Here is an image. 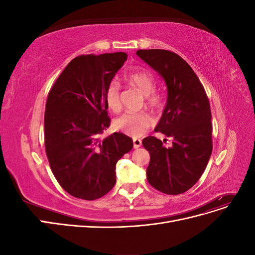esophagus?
Masks as SVG:
<instances>
[{
  "mask_svg": "<svg viewBox=\"0 0 255 255\" xmlns=\"http://www.w3.org/2000/svg\"><path fill=\"white\" fill-rule=\"evenodd\" d=\"M133 144H134V148L135 149L139 148V146L141 145V140L138 139V138H134V139H133Z\"/></svg>",
  "mask_w": 255,
  "mask_h": 255,
  "instance_id": "1",
  "label": "esophagus"
}]
</instances>
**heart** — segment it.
Here are the masks:
<instances>
[{"mask_svg":"<svg viewBox=\"0 0 255 255\" xmlns=\"http://www.w3.org/2000/svg\"><path fill=\"white\" fill-rule=\"evenodd\" d=\"M128 81L142 96L145 97V104L152 110H160L163 100L154 92L155 81L153 75L144 69H138L128 75ZM105 101L109 109L117 113L121 109L119 83L112 81L105 89ZM153 118L146 113H126L115 120L114 126L120 132L132 137H140L153 125Z\"/></svg>","mask_w":255,"mask_h":255,"instance_id":"1","label":"heart"}]
</instances>
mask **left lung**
I'll list each match as a JSON object with an SVG mask.
<instances>
[{"label": "left lung", "mask_w": 255, "mask_h": 255, "mask_svg": "<svg viewBox=\"0 0 255 255\" xmlns=\"http://www.w3.org/2000/svg\"><path fill=\"white\" fill-rule=\"evenodd\" d=\"M136 54L166 84L167 103L154 130L172 138L171 146L153 136L143 138L150 153L146 179L164 194H183L201 177L212 155L210 102L194 70L177 54L158 49Z\"/></svg>", "instance_id": "8db88e82"}]
</instances>
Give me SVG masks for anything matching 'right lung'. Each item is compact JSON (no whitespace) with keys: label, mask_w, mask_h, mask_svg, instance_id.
I'll return each instance as SVG.
<instances>
[{"label":"right lung","mask_w":255,"mask_h":255,"mask_svg":"<svg viewBox=\"0 0 255 255\" xmlns=\"http://www.w3.org/2000/svg\"><path fill=\"white\" fill-rule=\"evenodd\" d=\"M125 52L82 55L67 65L51 88L44 113V143L51 170L68 194L96 200L116 183V164L132 138L110 127L105 89L125 64Z\"/></svg>","instance_id":"right-lung-1"}]
</instances>
